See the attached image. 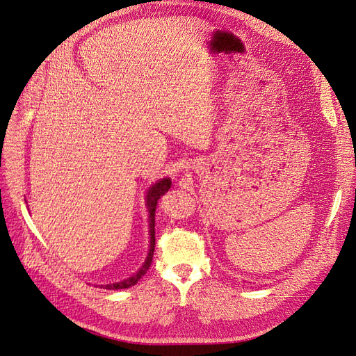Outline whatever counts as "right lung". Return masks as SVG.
<instances>
[{"mask_svg": "<svg viewBox=\"0 0 356 356\" xmlns=\"http://www.w3.org/2000/svg\"><path fill=\"white\" fill-rule=\"evenodd\" d=\"M170 179L169 178H163L157 181L153 187H149L147 191V208L149 212V250H148V255L145 258L144 264L141 266L139 270L131 276L124 279L122 282H115V284H110V285H102L105 289H123V288H129V286H134L139 279H141L147 270L152 266L153 261V255H154V245H156V236H154V217H156V207H157V200L160 199V196H163L165 193L170 188Z\"/></svg>", "mask_w": 356, "mask_h": 356, "instance_id": "1", "label": "right lung"}]
</instances>
